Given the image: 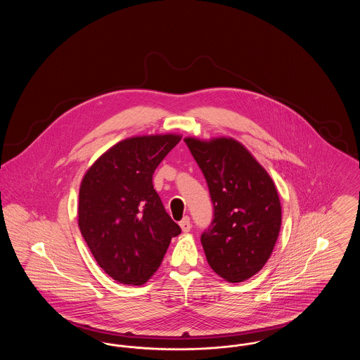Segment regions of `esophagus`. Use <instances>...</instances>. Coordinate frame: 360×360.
I'll use <instances>...</instances> for the list:
<instances>
[{
	"mask_svg": "<svg viewBox=\"0 0 360 360\" xmlns=\"http://www.w3.org/2000/svg\"><path fill=\"white\" fill-rule=\"evenodd\" d=\"M179 226H181V229H182V232H185V233L190 232L191 224H190V219H188V216H185V217L182 219V221L179 223Z\"/></svg>",
	"mask_w": 360,
	"mask_h": 360,
	"instance_id": "obj_1",
	"label": "esophagus"
}]
</instances>
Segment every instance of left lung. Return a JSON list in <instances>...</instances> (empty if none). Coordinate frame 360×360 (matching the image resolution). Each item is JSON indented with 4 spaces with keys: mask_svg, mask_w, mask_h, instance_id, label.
<instances>
[{
    "mask_svg": "<svg viewBox=\"0 0 360 360\" xmlns=\"http://www.w3.org/2000/svg\"><path fill=\"white\" fill-rule=\"evenodd\" d=\"M205 175L214 217L201 235L212 270L238 283L257 274L271 257L282 206L270 174L233 137H185Z\"/></svg>",
    "mask_w": 360,
    "mask_h": 360,
    "instance_id": "1",
    "label": "left lung"
}]
</instances>
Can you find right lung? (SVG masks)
<instances>
[{
	"label": "right lung",
	"mask_w": 360,
	"mask_h": 360,
	"mask_svg": "<svg viewBox=\"0 0 360 360\" xmlns=\"http://www.w3.org/2000/svg\"><path fill=\"white\" fill-rule=\"evenodd\" d=\"M181 139L178 134L127 137L106 150L82 178L81 233L100 267L120 283H146L181 233L153 185L155 169Z\"/></svg>",
	"instance_id": "obj_1"
}]
</instances>
